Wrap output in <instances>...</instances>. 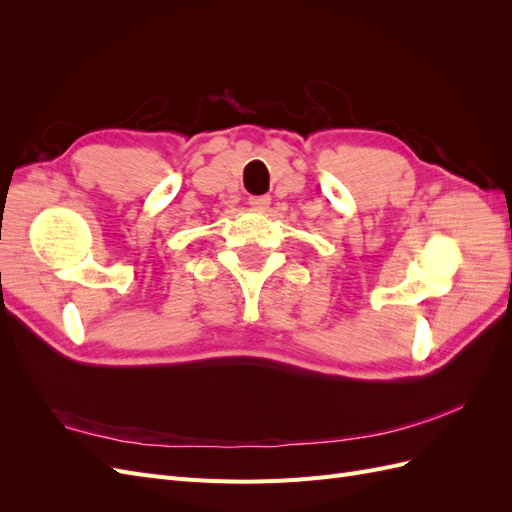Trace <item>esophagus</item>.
Masks as SVG:
<instances>
[{"mask_svg": "<svg viewBox=\"0 0 512 512\" xmlns=\"http://www.w3.org/2000/svg\"><path fill=\"white\" fill-rule=\"evenodd\" d=\"M271 205L269 196H250V207L256 211H267Z\"/></svg>", "mask_w": 512, "mask_h": 512, "instance_id": "34e87169", "label": "esophagus"}]
</instances>
